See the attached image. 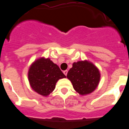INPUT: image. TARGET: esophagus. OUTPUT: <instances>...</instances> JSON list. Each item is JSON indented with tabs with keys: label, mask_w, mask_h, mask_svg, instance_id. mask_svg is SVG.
<instances>
[{
	"label": "esophagus",
	"mask_w": 129,
	"mask_h": 129,
	"mask_svg": "<svg viewBox=\"0 0 129 129\" xmlns=\"http://www.w3.org/2000/svg\"><path fill=\"white\" fill-rule=\"evenodd\" d=\"M63 73H64V74L66 76H67V74H68V70H64V71H63Z\"/></svg>",
	"instance_id": "34e87169"
}]
</instances>
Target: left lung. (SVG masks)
<instances>
[{"label":"left lung","instance_id":"obj_1","mask_svg":"<svg viewBox=\"0 0 129 129\" xmlns=\"http://www.w3.org/2000/svg\"><path fill=\"white\" fill-rule=\"evenodd\" d=\"M67 77L72 83L75 90L85 95L94 92L98 87L101 74L94 64L85 60L74 62Z\"/></svg>","mask_w":129,"mask_h":129}]
</instances>
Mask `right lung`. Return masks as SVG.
Returning <instances> with one entry per match:
<instances>
[{
    "label": "right lung",
    "mask_w": 129,
    "mask_h": 129,
    "mask_svg": "<svg viewBox=\"0 0 129 129\" xmlns=\"http://www.w3.org/2000/svg\"><path fill=\"white\" fill-rule=\"evenodd\" d=\"M28 77L31 88L37 94L46 97L54 90L58 80L66 76L49 58L40 57L30 65Z\"/></svg>",
    "instance_id": "right-lung-1"
}]
</instances>
